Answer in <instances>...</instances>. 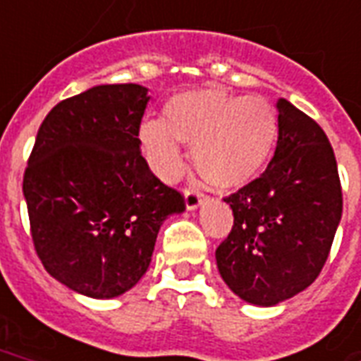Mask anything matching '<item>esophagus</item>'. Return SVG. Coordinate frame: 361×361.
<instances>
[{
    "label": "esophagus",
    "mask_w": 361,
    "mask_h": 361,
    "mask_svg": "<svg viewBox=\"0 0 361 361\" xmlns=\"http://www.w3.org/2000/svg\"><path fill=\"white\" fill-rule=\"evenodd\" d=\"M204 192L197 191V189H185V206L187 210H195L199 208V204L204 200Z\"/></svg>",
    "instance_id": "esophagus-1"
}]
</instances>
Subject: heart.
I'll return each mask as SVG.
<instances>
[{
	"label": "heart",
	"mask_w": 361,
	"mask_h": 361,
	"mask_svg": "<svg viewBox=\"0 0 361 361\" xmlns=\"http://www.w3.org/2000/svg\"><path fill=\"white\" fill-rule=\"evenodd\" d=\"M276 136L279 115L265 98L221 89L176 94L164 107V121L151 119L140 126V144L161 178L180 176V142L192 147L199 174L224 189L254 180L269 161Z\"/></svg>",
	"instance_id": "obj_1"
}]
</instances>
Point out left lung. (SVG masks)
I'll list each match as a JSON object with an SVG mask.
<instances>
[{"instance_id": "8db88e82", "label": "left lung", "mask_w": 361, "mask_h": 361, "mask_svg": "<svg viewBox=\"0 0 361 361\" xmlns=\"http://www.w3.org/2000/svg\"><path fill=\"white\" fill-rule=\"evenodd\" d=\"M276 109L274 157L259 178L225 197L235 221L216 250L225 284L261 307L290 299L318 279L343 214L326 132L284 98Z\"/></svg>"}]
</instances>
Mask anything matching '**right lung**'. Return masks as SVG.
<instances>
[{
	"label": "right lung",
	"mask_w": 361,
	"mask_h": 361,
	"mask_svg": "<svg viewBox=\"0 0 361 361\" xmlns=\"http://www.w3.org/2000/svg\"><path fill=\"white\" fill-rule=\"evenodd\" d=\"M147 89L100 85L52 107L27 159L22 191L35 254L70 290L109 299L137 284L178 189L140 151Z\"/></svg>",
	"instance_id": "1"
}]
</instances>
